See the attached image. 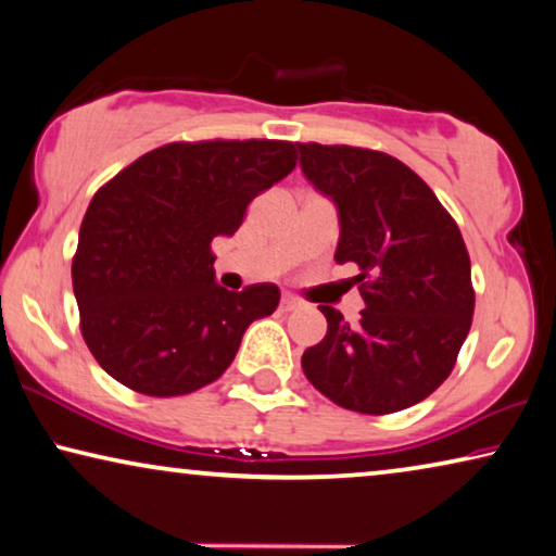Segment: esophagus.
<instances>
[{"label":"esophagus","mask_w":556,"mask_h":556,"mask_svg":"<svg viewBox=\"0 0 556 556\" xmlns=\"http://www.w3.org/2000/svg\"><path fill=\"white\" fill-rule=\"evenodd\" d=\"M300 302L294 300V296H281V302H279V309L281 312H294V309H300Z\"/></svg>","instance_id":"1"}]
</instances>
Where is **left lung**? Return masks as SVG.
Masks as SVG:
<instances>
[{"instance_id":"obj_1","label":"left lung","mask_w":556,"mask_h":556,"mask_svg":"<svg viewBox=\"0 0 556 556\" xmlns=\"http://www.w3.org/2000/svg\"><path fill=\"white\" fill-rule=\"evenodd\" d=\"M302 172L339 210L337 262L359 267L367 309L350 325L321 304L327 334L302 354L339 407L392 414L452 375L475 314L469 252L452 214L407 164L377 149L300 144Z\"/></svg>"}]
</instances>
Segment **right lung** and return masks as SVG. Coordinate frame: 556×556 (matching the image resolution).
<instances>
[{"label": "right lung", "instance_id": "right-lung-1", "mask_svg": "<svg viewBox=\"0 0 556 556\" xmlns=\"http://www.w3.org/2000/svg\"><path fill=\"white\" fill-rule=\"evenodd\" d=\"M296 167L281 139L156 147L97 189L79 227L72 287L81 337L106 375L147 396H181L225 375L275 285L214 281V237Z\"/></svg>", "mask_w": 556, "mask_h": 556}]
</instances>
